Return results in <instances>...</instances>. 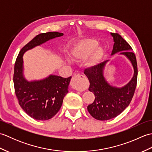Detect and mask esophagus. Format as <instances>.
Returning <instances> with one entry per match:
<instances>
[{"label":"esophagus","mask_w":152,"mask_h":152,"mask_svg":"<svg viewBox=\"0 0 152 152\" xmlns=\"http://www.w3.org/2000/svg\"><path fill=\"white\" fill-rule=\"evenodd\" d=\"M84 78V76L82 74H75L73 77L70 82V86L72 88L78 91H82L86 88V86L83 83L82 80Z\"/></svg>","instance_id":"obj_1"}]
</instances>
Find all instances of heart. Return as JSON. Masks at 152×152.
I'll list each match as a JSON object with an SVG mask.
<instances>
[{
	"label": "heart",
	"mask_w": 152,
	"mask_h": 152,
	"mask_svg": "<svg viewBox=\"0 0 152 152\" xmlns=\"http://www.w3.org/2000/svg\"><path fill=\"white\" fill-rule=\"evenodd\" d=\"M98 45V42L94 39H86L82 41L72 51V56L76 59H84L94 50ZM103 55V50L98 48L94 51L91 57L87 63V65L91 67L97 63Z\"/></svg>",
	"instance_id": "obj_1"
}]
</instances>
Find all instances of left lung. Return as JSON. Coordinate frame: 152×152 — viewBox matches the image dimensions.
Instances as JSON below:
<instances>
[{"instance_id": "8db88e82", "label": "left lung", "mask_w": 152, "mask_h": 152, "mask_svg": "<svg viewBox=\"0 0 152 152\" xmlns=\"http://www.w3.org/2000/svg\"><path fill=\"white\" fill-rule=\"evenodd\" d=\"M111 35L114 41L112 55L121 51L120 54L127 57L133 64L134 76L127 85L118 88L109 85L103 76V69L108 61L85 69L84 74L90 83L89 90L95 96L94 102L88 105V110L93 118L101 121L115 118L129 105L137 83V63L133 49L119 34Z\"/></svg>"}]
</instances>
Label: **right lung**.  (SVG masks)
Returning <instances> with one entry per match:
<instances>
[{"mask_svg": "<svg viewBox=\"0 0 152 152\" xmlns=\"http://www.w3.org/2000/svg\"><path fill=\"white\" fill-rule=\"evenodd\" d=\"M58 32L37 35L19 51L14 65V84L15 95L21 108L37 120L52 118L59 110L71 79L51 75L40 81L28 82L23 76V55L25 51L56 37L63 36Z\"/></svg>", "mask_w": 152, "mask_h": 152, "instance_id": "add662e5", "label": "right lung"}]
</instances>
